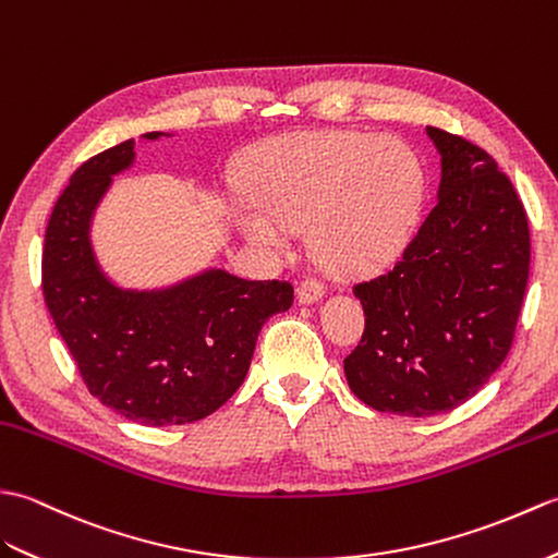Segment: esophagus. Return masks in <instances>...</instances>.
<instances>
[{
  "instance_id": "1",
  "label": "esophagus",
  "mask_w": 558,
  "mask_h": 558,
  "mask_svg": "<svg viewBox=\"0 0 558 558\" xmlns=\"http://www.w3.org/2000/svg\"><path fill=\"white\" fill-rule=\"evenodd\" d=\"M322 295H325V283L317 281V279H303L299 287H295V299H299L301 303H315L319 301Z\"/></svg>"
}]
</instances>
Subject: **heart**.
I'll list each match as a JSON object with an SVG mask.
<instances>
[{"label":"heart","instance_id":"b5f03b06","mask_svg":"<svg viewBox=\"0 0 558 558\" xmlns=\"http://www.w3.org/2000/svg\"><path fill=\"white\" fill-rule=\"evenodd\" d=\"M251 201L233 219L259 245H287L311 225L327 267L357 275L399 255L425 201V169L411 145L353 131H313L259 143L247 157Z\"/></svg>","mask_w":558,"mask_h":558}]
</instances>
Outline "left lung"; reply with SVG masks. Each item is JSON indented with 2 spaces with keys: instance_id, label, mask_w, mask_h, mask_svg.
<instances>
[{
  "instance_id": "left-lung-1",
  "label": "left lung",
  "mask_w": 558,
  "mask_h": 558,
  "mask_svg": "<svg viewBox=\"0 0 558 558\" xmlns=\"http://www.w3.org/2000/svg\"><path fill=\"white\" fill-rule=\"evenodd\" d=\"M441 155L437 205L384 275L355 283L365 331L343 373L379 413H449L511 351L530 275L525 207L497 162L427 126Z\"/></svg>"
}]
</instances>
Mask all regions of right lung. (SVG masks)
<instances>
[{
	"label": "right lung",
	"mask_w": 558,
	"mask_h": 558,
	"mask_svg": "<svg viewBox=\"0 0 558 558\" xmlns=\"http://www.w3.org/2000/svg\"><path fill=\"white\" fill-rule=\"evenodd\" d=\"M169 133H145L157 141ZM133 141L83 162L49 217L43 293L85 387L121 417L185 425L243 384L265 322L289 311V281H247L205 269L174 287L121 289L97 263L90 225L111 177L133 165Z\"/></svg>",
	"instance_id": "right-lung-1"
}]
</instances>
